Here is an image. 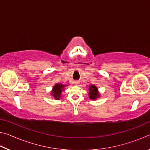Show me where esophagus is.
<instances>
[{
  "label": "esophagus",
  "instance_id": "esophagus-1",
  "mask_svg": "<svg viewBox=\"0 0 150 150\" xmlns=\"http://www.w3.org/2000/svg\"><path fill=\"white\" fill-rule=\"evenodd\" d=\"M75 85H79V81H75Z\"/></svg>",
  "mask_w": 150,
  "mask_h": 150
}]
</instances>
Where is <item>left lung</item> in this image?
<instances>
[{
    "label": "left lung",
    "instance_id": "obj_1",
    "mask_svg": "<svg viewBox=\"0 0 150 150\" xmlns=\"http://www.w3.org/2000/svg\"><path fill=\"white\" fill-rule=\"evenodd\" d=\"M88 97L91 100H96L100 96L98 88L95 85H91L88 87Z\"/></svg>",
    "mask_w": 150,
    "mask_h": 150
}]
</instances>
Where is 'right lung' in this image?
Instances as JSON below:
<instances>
[{"instance_id": "right-lung-1", "label": "right lung", "mask_w": 150, "mask_h": 150, "mask_svg": "<svg viewBox=\"0 0 150 150\" xmlns=\"http://www.w3.org/2000/svg\"><path fill=\"white\" fill-rule=\"evenodd\" d=\"M67 85H63L62 83H57L52 88V90L51 91V95L55 100H59L61 96H62V93L64 91L65 87Z\"/></svg>"}]
</instances>
